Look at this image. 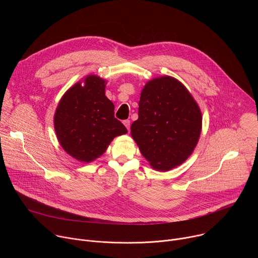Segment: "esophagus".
I'll return each instance as SVG.
<instances>
[{
  "mask_svg": "<svg viewBox=\"0 0 258 258\" xmlns=\"http://www.w3.org/2000/svg\"><path fill=\"white\" fill-rule=\"evenodd\" d=\"M123 124L125 125V127H126L127 131H128V130H130V125H131V121H130L128 119H127V120H124V121H123Z\"/></svg>",
  "mask_w": 258,
  "mask_h": 258,
  "instance_id": "obj_1",
  "label": "esophagus"
}]
</instances>
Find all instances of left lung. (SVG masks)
Instances as JSON below:
<instances>
[{
    "instance_id": "obj_1",
    "label": "left lung",
    "mask_w": 258,
    "mask_h": 258,
    "mask_svg": "<svg viewBox=\"0 0 258 258\" xmlns=\"http://www.w3.org/2000/svg\"><path fill=\"white\" fill-rule=\"evenodd\" d=\"M131 134L153 169L168 171L193 153L202 131V113L188 89L162 76L147 82Z\"/></svg>"
}]
</instances>
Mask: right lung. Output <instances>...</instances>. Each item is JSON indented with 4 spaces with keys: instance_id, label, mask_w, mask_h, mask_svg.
<instances>
[{
    "instance_id": "1",
    "label": "right lung",
    "mask_w": 258,
    "mask_h": 258,
    "mask_svg": "<svg viewBox=\"0 0 258 258\" xmlns=\"http://www.w3.org/2000/svg\"><path fill=\"white\" fill-rule=\"evenodd\" d=\"M106 84L96 75L85 77L64 93L54 114L59 144L83 163L99 158L115 137L127 133L114 117V105L105 96Z\"/></svg>"
}]
</instances>
